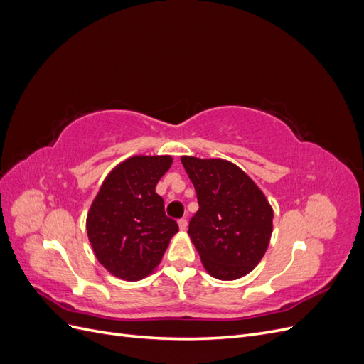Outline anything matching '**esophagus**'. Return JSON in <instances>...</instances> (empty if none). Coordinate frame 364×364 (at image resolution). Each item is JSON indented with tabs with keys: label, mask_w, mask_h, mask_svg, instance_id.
Returning a JSON list of instances; mask_svg holds the SVG:
<instances>
[{
	"label": "esophagus",
	"mask_w": 364,
	"mask_h": 364,
	"mask_svg": "<svg viewBox=\"0 0 364 364\" xmlns=\"http://www.w3.org/2000/svg\"><path fill=\"white\" fill-rule=\"evenodd\" d=\"M179 228H181V230H185L186 228H188V222H186V218L179 220Z\"/></svg>",
	"instance_id": "esophagus-1"
}]
</instances>
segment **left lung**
I'll return each mask as SVG.
<instances>
[{"mask_svg":"<svg viewBox=\"0 0 364 364\" xmlns=\"http://www.w3.org/2000/svg\"><path fill=\"white\" fill-rule=\"evenodd\" d=\"M197 193L199 211L188 235L211 277L234 281L250 273L269 247L273 209L266 196L235 164L181 158Z\"/></svg>","mask_w":364,"mask_h":364,"instance_id":"obj_1","label":"left lung"}]
</instances>
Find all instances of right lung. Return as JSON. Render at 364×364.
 <instances>
[{"label":"right lung","instance_id":"right-lung-1","mask_svg":"<svg viewBox=\"0 0 364 364\" xmlns=\"http://www.w3.org/2000/svg\"><path fill=\"white\" fill-rule=\"evenodd\" d=\"M171 156H132L107 174L86 218L98 262L114 277L139 281L156 269L179 226L165 215L156 183Z\"/></svg>","mask_w":364,"mask_h":364}]
</instances>
